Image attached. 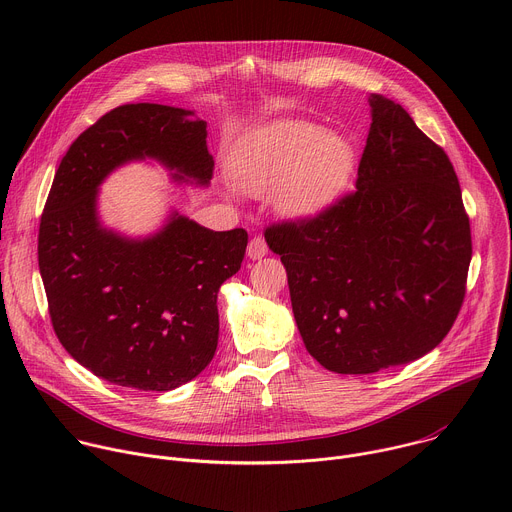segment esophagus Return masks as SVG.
Here are the masks:
<instances>
[{
	"label": "esophagus",
	"instance_id": "obj_1",
	"mask_svg": "<svg viewBox=\"0 0 512 512\" xmlns=\"http://www.w3.org/2000/svg\"><path fill=\"white\" fill-rule=\"evenodd\" d=\"M247 255L251 259H261L267 255V243L261 235H255L251 241H249V247H247Z\"/></svg>",
	"mask_w": 512,
	"mask_h": 512
}]
</instances>
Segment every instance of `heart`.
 Segmentation results:
<instances>
[{"mask_svg":"<svg viewBox=\"0 0 512 512\" xmlns=\"http://www.w3.org/2000/svg\"><path fill=\"white\" fill-rule=\"evenodd\" d=\"M350 164V145L340 135L285 121L245 145L231 162V178L245 194H273L285 212L304 214L334 198L350 174Z\"/></svg>","mask_w":512,"mask_h":512,"instance_id":"1","label":"heart"}]
</instances>
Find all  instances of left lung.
<instances>
[{
    "label": "left lung",
    "instance_id": "left-lung-1",
    "mask_svg": "<svg viewBox=\"0 0 512 512\" xmlns=\"http://www.w3.org/2000/svg\"><path fill=\"white\" fill-rule=\"evenodd\" d=\"M356 188L265 229L308 352L338 375L413 362L452 330L472 259L454 166L395 101L371 97Z\"/></svg>",
    "mask_w": 512,
    "mask_h": 512
}]
</instances>
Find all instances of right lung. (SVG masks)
<instances>
[{"instance_id": "1", "label": "right lung", "mask_w": 512, "mask_h": 512, "mask_svg": "<svg viewBox=\"0 0 512 512\" xmlns=\"http://www.w3.org/2000/svg\"><path fill=\"white\" fill-rule=\"evenodd\" d=\"M158 158L178 180L212 178L206 123L190 111L135 103L99 117L70 145L48 192L38 265L52 328L93 375L139 391H172L212 360L216 294L241 269L247 231H210L184 216L152 239L99 227L101 180L137 158Z\"/></svg>"}]
</instances>
